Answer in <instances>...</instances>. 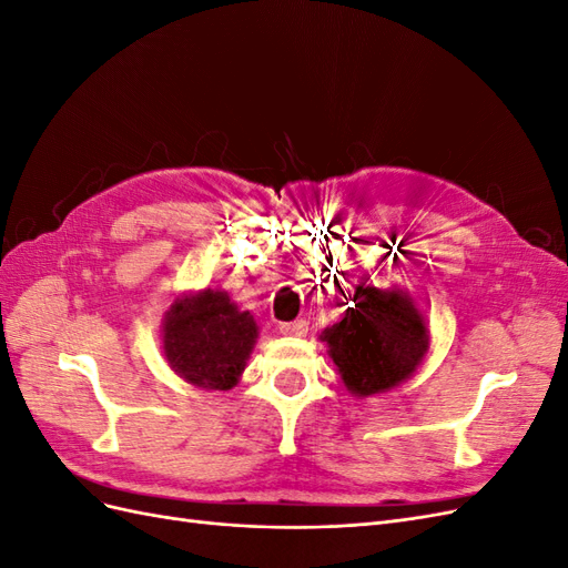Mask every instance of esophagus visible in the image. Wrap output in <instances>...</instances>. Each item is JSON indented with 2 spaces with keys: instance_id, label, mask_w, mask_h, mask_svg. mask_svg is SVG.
<instances>
[{
  "instance_id": "1",
  "label": "esophagus",
  "mask_w": 568,
  "mask_h": 568,
  "mask_svg": "<svg viewBox=\"0 0 568 568\" xmlns=\"http://www.w3.org/2000/svg\"><path fill=\"white\" fill-rule=\"evenodd\" d=\"M280 332L284 336H303L305 334V322L296 320V322H282L280 324Z\"/></svg>"
}]
</instances>
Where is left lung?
<instances>
[{"label":"left lung","mask_w":568,"mask_h":568,"mask_svg":"<svg viewBox=\"0 0 568 568\" xmlns=\"http://www.w3.org/2000/svg\"><path fill=\"white\" fill-rule=\"evenodd\" d=\"M343 294V291H341ZM341 320L320 334L341 382L357 398L386 393L415 374L432 346L426 317L405 288L359 282Z\"/></svg>","instance_id":"1"}]
</instances>
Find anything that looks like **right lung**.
I'll return each instance as SVG.
<instances>
[{
	"label": "right lung",
	"instance_id": "obj_1",
	"mask_svg": "<svg viewBox=\"0 0 568 568\" xmlns=\"http://www.w3.org/2000/svg\"><path fill=\"white\" fill-rule=\"evenodd\" d=\"M163 355L184 382L205 390H230L242 379L257 341V324L227 291H189L163 315Z\"/></svg>",
	"mask_w": 568,
	"mask_h": 568
}]
</instances>
